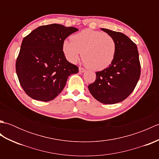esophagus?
<instances>
[{"label":"esophagus","instance_id":"esophagus-1","mask_svg":"<svg viewBox=\"0 0 159 159\" xmlns=\"http://www.w3.org/2000/svg\"><path fill=\"white\" fill-rule=\"evenodd\" d=\"M79 72H80V73H83V72H84L85 71V70L84 69L83 67H79Z\"/></svg>","mask_w":159,"mask_h":159}]
</instances>
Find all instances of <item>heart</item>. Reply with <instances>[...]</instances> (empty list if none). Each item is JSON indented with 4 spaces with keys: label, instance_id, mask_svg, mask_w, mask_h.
<instances>
[{
    "label": "heart",
    "instance_id": "1",
    "mask_svg": "<svg viewBox=\"0 0 159 159\" xmlns=\"http://www.w3.org/2000/svg\"><path fill=\"white\" fill-rule=\"evenodd\" d=\"M65 40L62 50L66 59L76 63L82 58L87 66L93 70L107 68L115 59L117 52L116 40L105 33L92 29L83 30Z\"/></svg>",
    "mask_w": 159,
    "mask_h": 159
}]
</instances>
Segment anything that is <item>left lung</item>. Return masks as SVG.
Wrapping results in <instances>:
<instances>
[{
  "label": "left lung",
  "mask_w": 159,
  "mask_h": 159,
  "mask_svg": "<svg viewBox=\"0 0 159 159\" xmlns=\"http://www.w3.org/2000/svg\"><path fill=\"white\" fill-rule=\"evenodd\" d=\"M116 40L117 52L113 63L96 72V80L88 86L94 98L103 104L120 102L133 92L141 74L137 45L124 33L101 29Z\"/></svg>",
  "instance_id": "obj_1"
}]
</instances>
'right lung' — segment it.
<instances>
[{"label":"right lung","mask_w":159,"mask_h":159,"mask_svg":"<svg viewBox=\"0 0 159 159\" xmlns=\"http://www.w3.org/2000/svg\"><path fill=\"white\" fill-rule=\"evenodd\" d=\"M79 29L52 24L39 26L23 39L16 70L20 85L31 98L48 102L61 92L79 67L67 61L63 42Z\"/></svg>","instance_id":"add662e5"}]
</instances>
